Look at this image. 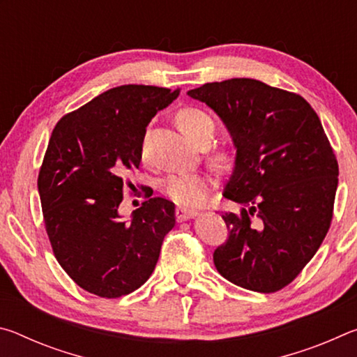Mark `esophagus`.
I'll use <instances>...</instances> for the list:
<instances>
[{
  "label": "esophagus",
  "instance_id": "1",
  "mask_svg": "<svg viewBox=\"0 0 357 357\" xmlns=\"http://www.w3.org/2000/svg\"><path fill=\"white\" fill-rule=\"evenodd\" d=\"M174 214H176L178 222H183V220H187V219H192V217H195L198 213H197V211H192V209L178 208L176 211H174Z\"/></svg>",
  "mask_w": 357,
  "mask_h": 357
}]
</instances>
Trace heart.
Here are the masks:
<instances>
[{"label": "heart", "instance_id": "heart-1", "mask_svg": "<svg viewBox=\"0 0 357 357\" xmlns=\"http://www.w3.org/2000/svg\"><path fill=\"white\" fill-rule=\"evenodd\" d=\"M176 123L185 137L193 143L208 144L215 132L213 116L198 107H184L176 114ZM209 162L217 168H227L231 164V149L227 144H217L209 151ZM213 179L208 174H173L162 183V190L173 203L179 206H198L204 203Z\"/></svg>", "mask_w": 357, "mask_h": 357}]
</instances>
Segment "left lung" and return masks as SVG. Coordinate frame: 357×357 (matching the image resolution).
<instances>
[{"label":"left lung","mask_w":357,"mask_h":357,"mask_svg":"<svg viewBox=\"0 0 357 357\" xmlns=\"http://www.w3.org/2000/svg\"><path fill=\"white\" fill-rule=\"evenodd\" d=\"M187 94L219 114L236 146L223 197L243 209L222 214L229 234L215 268L241 288L279 291L315 255L334 215L338 164L321 121L302 96L253 78Z\"/></svg>","instance_id":"obj_1"}]
</instances>
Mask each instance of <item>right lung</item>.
I'll use <instances>...</instances> for the list:
<instances>
[{
	"label": "right lung",
	"mask_w": 357,
	"mask_h": 357,
	"mask_svg": "<svg viewBox=\"0 0 357 357\" xmlns=\"http://www.w3.org/2000/svg\"><path fill=\"white\" fill-rule=\"evenodd\" d=\"M179 89L123 84L58 121L38 189L53 255L84 291L114 299L140 288L174 227V204L154 197L130 222L118 208L142 162L146 126Z\"/></svg>",
	"instance_id": "obj_1"
}]
</instances>
